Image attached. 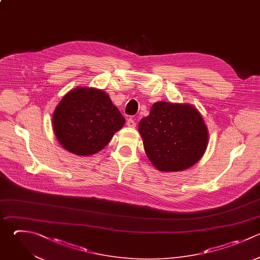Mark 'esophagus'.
I'll list each match as a JSON object with an SVG mask.
<instances>
[{"mask_svg":"<svg viewBox=\"0 0 260 260\" xmlns=\"http://www.w3.org/2000/svg\"><path fill=\"white\" fill-rule=\"evenodd\" d=\"M126 124H127V126H128V127H130V128H134V127L136 126V122H135L132 118L128 119V120H127V122H126Z\"/></svg>","mask_w":260,"mask_h":260,"instance_id":"obj_1","label":"esophagus"}]
</instances>
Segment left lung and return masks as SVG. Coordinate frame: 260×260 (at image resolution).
Wrapping results in <instances>:
<instances>
[{"label":"left lung","instance_id":"1","mask_svg":"<svg viewBox=\"0 0 260 260\" xmlns=\"http://www.w3.org/2000/svg\"><path fill=\"white\" fill-rule=\"evenodd\" d=\"M138 131L147 157L161 172L189 169L202 157L208 142L202 116L188 104H153Z\"/></svg>","mask_w":260,"mask_h":260}]
</instances>
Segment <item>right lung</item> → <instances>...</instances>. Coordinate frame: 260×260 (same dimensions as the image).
Masks as SVG:
<instances>
[{"label":"right lung","instance_id":"1","mask_svg":"<svg viewBox=\"0 0 260 260\" xmlns=\"http://www.w3.org/2000/svg\"><path fill=\"white\" fill-rule=\"evenodd\" d=\"M125 124V118L103 90L77 87L56 107L53 129L60 144L76 155L102 150Z\"/></svg>","mask_w":260,"mask_h":260}]
</instances>
